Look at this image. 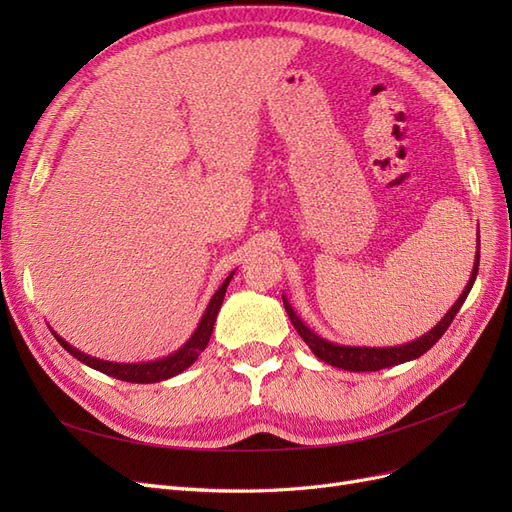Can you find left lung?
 Masks as SVG:
<instances>
[{"label":"left lung","mask_w":512,"mask_h":512,"mask_svg":"<svg viewBox=\"0 0 512 512\" xmlns=\"http://www.w3.org/2000/svg\"><path fill=\"white\" fill-rule=\"evenodd\" d=\"M476 247H478V252H476V258H474V269H472V275H470V282H468L466 288H463V292L459 294V299L455 301V305L448 309V312L444 314V318L436 324V327H433L431 331H427L425 335H421L418 339H414V342H408V344L389 346V348L335 344V342H329V339H324V337H320L318 333H314L312 329H309L307 324L297 316V312H294L292 305L288 303V299L282 294L284 307H286L292 327L297 329V333L303 337V342L309 348H312V352L324 363H329V365L339 367V369H346V371H378V369H384V367L408 363V361L418 359V356L425 354L433 344L438 342V339L446 333V329L451 327V322L457 316L463 301L468 299V294H470V290L474 286V280H476V273H478L480 243Z\"/></svg>","instance_id":"8db88e82"}]
</instances>
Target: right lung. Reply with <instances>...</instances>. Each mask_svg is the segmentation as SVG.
Wrapping results in <instances>:
<instances>
[{"instance_id":"obj_1","label":"right lung","mask_w":512,"mask_h":512,"mask_svg":"<svg viewBox=\"0 0 512 512\" xmlns=\"http://www.w3.org/2000/svg\"><path fill=\"white\" fill-rule=\"evenodd\" d=\"M232 275H235V271H232L226 280L222 282V286L215 290V294L211 297L207 309L203 318H200L196 331L192 333V337L185 342L179 350H175L173 354L168 356H162V359H156V361H147V363H113V361H102V359H96V356H89L81 350H76L74 346H70L64 337H59L53 329L51 333L55 335L57 342L61 344V348H66L74 359H79L81 363L89 365L91 369H98L102 371V374L106 376H113L117 380H123V382H134V384H151V382H162V380H168L173 378L177 374H181V371L188 369L198 356L200 352H203L209 344V337L213 333V324H215V318H218V312L222 307V301H224V294H226V288L232 280Z\"/></svg>"}]
</instances>
